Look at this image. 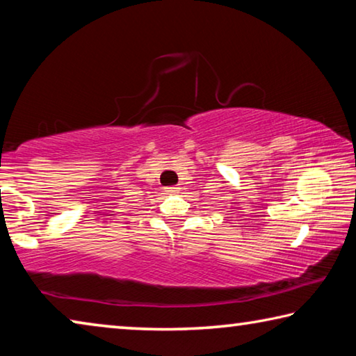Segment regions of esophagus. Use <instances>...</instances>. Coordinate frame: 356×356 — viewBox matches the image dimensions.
<instances>
[{
  "instance_id": "1",
  "label": "esophagus",
  "mask_w": 356,
  "mask_h": 356,
  "mask_svg": "<svg viewBox=\"0 0 356 356\" xmlns=\"http://www.w3.org/2000/svg\"><path fill=\"white\" fill-rule=\"evenodd\" d=\"M165 191L170 193V195H177V193L180 191V188H179V186H166Z\"/></svg>"
}]
</instances>
